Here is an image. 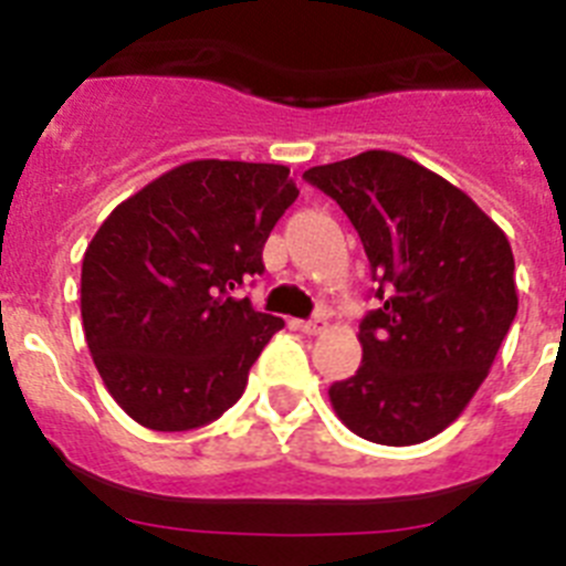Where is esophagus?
<instances>
[{
  "mask_svg": "<svg viewBox=\"0 0 566 566\" xmlns=\"http://www.w3.org/2000/svg\"><path fill=\"white\" fill-rule=\"evenodd\" d=\"M328 328V319L326 314H317L314 319H306V323H300V332H306V334H323Z\"/></svg>",
  "mask_w": 566,
  "mask_h": 566,
  "instance_id": "obj_1",
  "label": "esophagus"
}]
</instances>
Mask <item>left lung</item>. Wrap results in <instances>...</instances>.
Returning <instances> with one entry per match:
<instances>
[{
	"instance_id": "left-lung-1",
	"label": "left lung",
	"mask_w": 566,
	"mask_h": 566,
	"mask_svg": "<svg viewBox=\"0 0 566 566\" xmlns=\"http://www.w3.org/2000/svg\"><path fill=\"white\" fill-rule=\"evenodd\" d=\"M359 232L382 303L359 323L363 365L328 388L348 431L419 444L468 408L516 317L507 234L442 175L368 149L303 172Z\"/></svg>"
}]
</instances>
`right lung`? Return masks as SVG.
Listing matches in <instances>:
<instances>
[{
    "label": "right lung",
    "mask_w": 566,
    "mask_h": 566,
    "mask_svg": "<svg viewBox=\"0 0 566 566\" xmlns=\"http://www.w3.org/2000/svg\"><path fill=\"white\" fill-rule=\"evenodd\" d=\"M300 195L283 164L201 158L158 175L98 227L82 260V323L104 388L149 431L232 408L283 319L234 297Z\"/></svg>",
    "instance_id": "right-lung-1"
}]
</instances>
